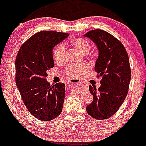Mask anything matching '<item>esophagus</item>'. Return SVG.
<instances>
[{
	"instance_id": "esophagus-1",
	"label": "esophagus",
	"mask_w": 146,
	"mask_h": 146,
	"mask_svg": "<svg viewBox=\"0 0 146 146\" xmlns=\"http://www.w3.org/2000/svg\"><path fill=\"white\" fill-rule=\"evenodd\" d=\"M80 83V80L78 79H71L69 80V84H68V86L69 87V88H73L74 89V85H77Z\"/></svg>"
}]
</instances>
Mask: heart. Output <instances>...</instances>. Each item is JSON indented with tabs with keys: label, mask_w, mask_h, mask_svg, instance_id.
Returning a JSON list of instances; mask_svg holds the SVG:
<instances>
[{
	"label": "heart",
	"mask_w": 146,
	"mask_h": 146,
	"mask_svg": "<svg viewBox=\"0 0 146 146\" xmlns=\"http://www.w3.org/2000/svg\"><path fill=\"white\" fill-rule=\"evenodd\" d=\"M71 44L72 46L82 53H87L91 49V44L88 40L84 38H76L72 40ZM66 49L64 44L57 45L53 51L54 60L58 64L64 62L65 59ZM90 68L87 63L71 64L68 66L65 70V74L71 77H76L82 74L83 72Z\"/></svg>",
	"instance_id": "obj_1"
}]
</instances>
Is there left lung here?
Masks as SVG:
<instances>
[{
	"label": "left lung",
	"mask_w": 146,
	"mask_h": 146,
	"mask_svg": "<svg viewBox=\"0 0 146 146\" xmlns=\"http://www.w3.org/2000/svg\"><path fill=\"white\" fill-rule=\"evenodd\" d=\"M96 44L99 57L95 64L96 77H102L101 86H89L94 100L86 108L88 113L96 120L110 118L124 102L131 80V68L124 46L113 35L101 29L85 34Z\"/></svg>",
	"instance_id": "1"
}]
</instances>
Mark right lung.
I'll return each mask as SVG.
<instances>
[{"mask_svg": "<svg viewBox=\"0 0 146 146\" xmlns=\"http://www.w3.org/2000/svg\"><path fill=\"white\" fill-rule=\"evenodd\" d=\"M69 33L43 31L22 44L15 60V80L22 99L35 118L52 121L63 109L65 84L47 81V71L54 67L52 49Z\"/></svg>", "mask_w": 146, "mask_h": 146, "instance_id": "add662e5", "label": "right lung"}]
</instances>
